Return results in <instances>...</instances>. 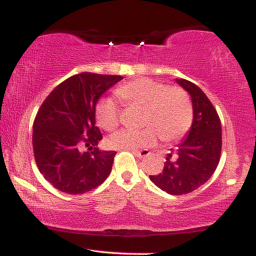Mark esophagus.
Masks as SVG:
<instances>
[{"mask_svg": "<svg viewBox=\"0 0 256 256\" xmlns=\"http://www.w3.org/2000/svg\"><path fill=\"white\" fill-rule=\"evenodd\" d=\"M132 154L138 158H144V157L150 155V152L148 149H143V150H132Z\"/></svg>", "mask_w": 256, "mask_h": 256, "instance_id": "esophagus-1", "label": "esophagus"}]
</instances>
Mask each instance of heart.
<instances>
[{
  "label": "heart",
  "mask_w": 256,
  "mask_h": 256,
  "mask_svg": "<svg viewBox=\"0 0 256 256\" xmlns=\"http://www.w3.org/2000/svg\"><path fill=\"white\" fill-rule=\"evenodd\" d=\"M116 96L126 104L144 108L143 126L146 128L121 129L108 138L113 149L135 150L149 146L156 141V132L164 142L183 138L191 127L194 110L188 93L180 87L149 78L132 80L116 90ZM96 118L100 127L113 130L118 124V107L112 98H102L96 107Z\"/></svg>",
  "instance_id": "obj_1"
}]
</instances>
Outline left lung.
<instances>
[{"label":"left lung","instance_id":"1","mask_svg":"<svg viewBox=\"0 0 256 256\" xmlns=\"http://www.w3.org/2000/svg\"><path fill=\"white\" fill-rule=\"evenodd\" d=\"M191 96L194 120L190 130L170 149L163 171L150 180L170 194H186L206 183L218 166L222 154V124L206 94L194 82L176 79Z\"/></svg>","mask_w":256,"mask_h":256}]
</instances>
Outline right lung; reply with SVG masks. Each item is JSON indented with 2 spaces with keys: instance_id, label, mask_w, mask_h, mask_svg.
Returning a JSON list of instances; mask_svg holds the SVG:
<instances>
[{
  "instance_id": "right-lung-1",
  "label": "right lung",
  "mask_w": 256,
  "mask_h": 256,
  "mask_svg": "<svg viewBox=\"0 0 256 256\" xmlns=\"http://www.w3.org/2000/svg\"><path fill=\"white\" fill-rule=\"evenodd\" d=\"M121 76L80 73L66 79L48 94L32 128L38 170L59 191L82 194L110 176L116 152L99 150L102 140L96 126V107ZM90 152H84L82 146Z\"/></svg>"
}]
</instances>
